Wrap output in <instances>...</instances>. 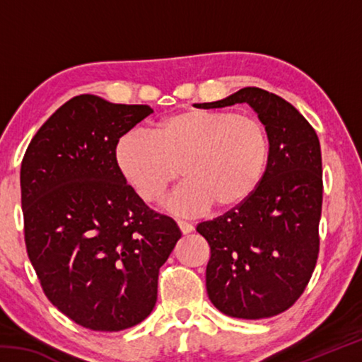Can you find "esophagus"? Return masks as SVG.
<instances>
[{
	"label": "esophagus",
	"mask_w": 362,
	"mask_h": 362,
	"mask_svg": "<svg viewBox=\"0 0 362 362\" xmlns=\"http://www.w3.org/2000/svg\"><path fill=\"white\" fill-rule=\"evenodd\" d=\"M177 225H179V228L183 235H188V233L193 231V225L185 222V220H177Z\"/></svg>",
	"instance_id": "34e87169"
}]
</instances>
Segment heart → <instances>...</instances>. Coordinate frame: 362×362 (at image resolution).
<instances>
[{
	"instance_id": "1",
	"label": "heart",
	"mask_w": 362,
	"mask_h": 362,
	"mask_svg": "<svg viewBox=\"0 0 362 362\" xmlns=\"http://www.w3.org/2000/svg\"><path fill=\"white\" fill-rule=\"evenodd\" d=\"M116 166L145 203H155L182 174L187 182L168 207L182 216L230 211L252 196L265 177L269 137L259 119L223 110H185L148 134H124Z\"/></svg>"
}]
</instances>
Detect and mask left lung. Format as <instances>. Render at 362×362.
<instances>
[{"mask_svg":"<svg viewBox=\"0 0 362 362\" xmlns=\"http://www.w3.org/2000/svg\"><path fill=\"white\" fill-rule=\"evenodd\" d=\"M249 103L269 137L265 177L235 209L196 226L209 243L206 289L212 305L240 320H263L297 302L316 267L322 206L321 146L296 107L259 88L199 108Z\"/></svg>","mask_w":362,"mask_h":362,"instance_id":"8db88e82","label":"left lung"}]
</instances>
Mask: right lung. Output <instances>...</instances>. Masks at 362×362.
<instances>
[{
    "mask_svg": "<svg viewBox=\"0 0 362 362\" xmlns=\"http://www.w3.org/2000/svg\"><path fill=\"white\" fill-rule=\"evenodd\" d=\"M153 110L93 94L64 103L21 168L30 262L51 303L79 326L118 332L155 308L158 273L180 240L116 166L118 140Z\"/></svg>",
    "mask_w": 362,
    "mask_h": 362,
    "instance_id": "obj_1",
    "label": "right lung"
}]
</instances>
